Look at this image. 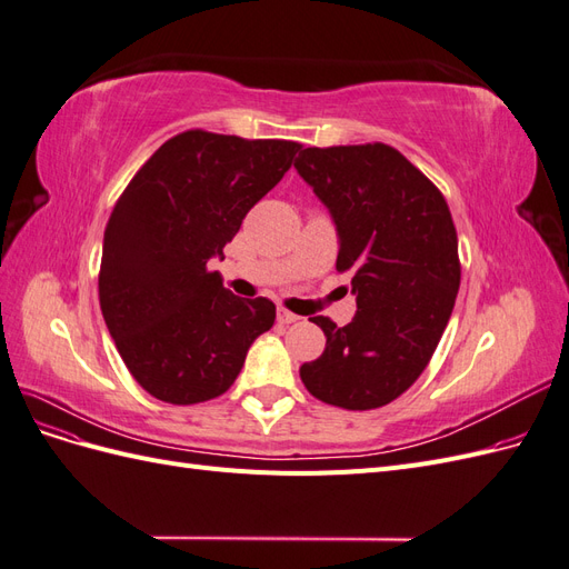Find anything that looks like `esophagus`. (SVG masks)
I'll use <instances>...</instances> for the list:
<instances>
[{"label":"esophagus","mask_w":569,"mask_h":569,"mask_svg":"<svg viewBox=\"0 0 569 569\" xmlns=\"http://www.w3.org/2000/svg\"><path fill=\"white\" fill-rule=\"evenodd\" d=\"M297 320H299V316H295V313L284 311V308H278V322H282V325H289V322H297Z\"/></svg>","instance_id":"obj_1"}]
</instances>
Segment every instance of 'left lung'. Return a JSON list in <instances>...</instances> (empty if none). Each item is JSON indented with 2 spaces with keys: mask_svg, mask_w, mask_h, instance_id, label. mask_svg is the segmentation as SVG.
<instances>
[{
  "mask_svg": "<svg viewBox=\"0 0 569 569\" xmlns=\"http://www.w3.org/2000/svg\"><path fill=\"white\" fill-rule=\"evenodd\" d=\"M297 173L330 211L337 270L358 311L299 375L316 399L347 410L391 403L418 380L449 325L460 287L458 237L439 189L387 144L308 147Z\"/></svg>",
  "mask_w": 569,
  "mask_h": 569,
  "instance_id": "1",
  "label": "left lung"
}]
</instances>
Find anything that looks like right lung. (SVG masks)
I'll return each mask as SVG.
<instances>
[{"instance_id": "1", "label": "right lung", "mask_w": 569, "mask_h": 569, "mask_svg": "<svg viewBox=\"0 0 569 569\" xmlns=\"http://www.w3.org/2000/svg\"><path fill=\"white\" fill-rule=\"evenodd\" d=\"M301 144L187 130L161 144L113 206L99 270L101 316L130 375L159 401L226 393L256 337L266 297L242 299L209 272Z\"/></svg>"}]
</instances>
